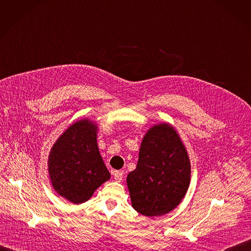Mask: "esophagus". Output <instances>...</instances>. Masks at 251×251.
<instances>
[{
	"mask_svg": "<svg viewBox=\"0 0 251 251\" xmlns=\"http://www.w3.org/2000/svg\"><path fill=\"white\" fill-rule=\"evenodd\" d=\"M123 176H124V173L121 172V171H115L114 172V178L117 181H121L123 179Z\"/></svg>",
	"mask_w": 251,
	"mask_h": 251,
	"instance_id": "34e87169",
	"label": "esophagus"
}]
</instances>
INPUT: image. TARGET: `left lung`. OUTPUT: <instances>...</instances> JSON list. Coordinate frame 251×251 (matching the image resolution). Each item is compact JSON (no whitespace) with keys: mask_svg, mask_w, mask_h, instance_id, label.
<instances>
[{"mask_svg":"<svg viewBox=\"0 0 251 251\" xmlns=\"http://www.w3.org/2000/svg\"><path fill=\"white\" fill-rule=\"evenodd\" d=\"M190 179V159L174 127L164 123L149 129L136 169L127 176L133 208L147 217L169 213L185 197Z\"/></svg>","mask_w":251,"mask_h":251,"instance_id":"1","label":"left lung"}]
</instances>
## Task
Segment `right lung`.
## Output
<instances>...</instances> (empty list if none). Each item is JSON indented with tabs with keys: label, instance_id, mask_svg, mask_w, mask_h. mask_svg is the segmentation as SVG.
<instances>
[{
	"label": "right lung",
	"instance_id": "obj_1",
	"mask_svg": "<svg viewBox=\"0 0 251 251\" xmlns=\"http://www.w3.org/2000/svg\"><path fill=\"white\" fill-rule=\"evenodd\" d=\"M48 172L58 195L74 204L87 202L111 176L99 152L97 126L86 119L66 130L51 148Z\"/></svg>",
	"mask_w": 251,
	"mask_h": 251
}]
</instances>
